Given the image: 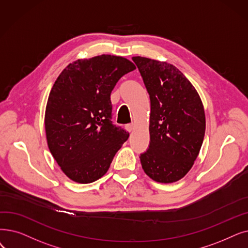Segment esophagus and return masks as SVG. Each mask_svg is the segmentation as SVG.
Segmentation results:
<instances>
[{
  "instance_id": "obj_1",
  "label": "esophagus",
  "mask_w": 248,
  "mask_h": 248,
  "mask_svg": "<svg viewBox=\"0 0 248 248\" xmlns=\"http://www.w3.org/2000/svg\"><path fill=\"white\" fill-rule=\"evenodd\" d=\"M125 128L127 132H132L134 130V124H125Z\"/></svg>"
}]
</instances>
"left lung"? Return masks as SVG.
<instances>
[{"label":"left lung","instance_id":"obj_1","mask_svg":"<svg viewBox=\"0 0 248 248\" xmlns=\"http://www.w3.org/2000/svg\"><path fill=\"white\" fill-rule=\"evenodd\" d=\"M134 62L150 95V144L140 156L145 173L171 184L193 165L203 141L206 116L200 95L175 66L143 57Z\"/></svg>","mask_w":248,"mask_h":248}]
</instances>
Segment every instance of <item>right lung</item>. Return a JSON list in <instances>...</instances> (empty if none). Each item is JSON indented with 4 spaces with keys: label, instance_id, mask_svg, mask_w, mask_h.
<instances>
[{
    "label": "right lung",
    "instance_id": "obj_1",
    "mask_svg": "<svg viewBox=\"0 0 248 248\" xmlns=\"http://www.w3.org/2000/svg\"><path fill=\"white\" fill-rule=\"evenodd\" d=\"M135 69L123 57L101 55L68 64L53 84L45 116L46 140L70 179L90 184L102 177L130 136L111 122L110 94Z\"/></svg>",
    "mask_w": 248,
    "mask_h": 248
}]
</instances>
